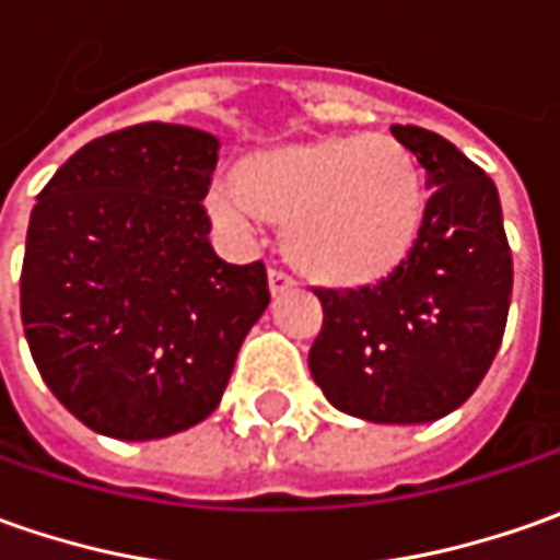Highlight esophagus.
<instances>
[{
    "mask_svg": "<svg viewBox=\"0 0 560 560\" xmlns=\"http://www.w3.org/2000/svg\"><path fill=\"white\" fill-rule=\"evenodd\" d=\"M292 287H295V280H292L290 273H283V270H270L268 273L270 295H283V292H290Z\"/></svg>",
    "mask_w": 560,
    "mask_h": 560,
    "instance_id": "34e87169",
    "label": "esophagus"
}]
</instances>
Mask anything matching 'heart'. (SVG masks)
<instances>
[{"mask_svg": "<svg viewBox=\"0 0 560 560\" xmlns=\"http://www.w3.org/2000/svg\"><path fill=\"white\" fill-rule=\"evenodd\" d=\"M214 214L283 224V252L334 290L396 273L423 230L427 196L415 155L393 137H324L265 149L233 171Z\"/></svg>", "mask_w": 560, "mask_h": 560, "instance_id": "b5f03b06", "label": "heart"}]
</instances>
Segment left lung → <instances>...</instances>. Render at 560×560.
Segmentation results:
<instances>
[{
    "instance_id": "obj_1",
    "label": "left lung",
    "mask_w": 560,
    "mask_h": 560,
    "mask_svg": "<svg viewBox=\"0 0 560 560\" xmlns=\"http://www.w3.org/2000/svg\"><path fill=\"white\" fill-rule=\"evenodd\" d=\"M396 137L427 171L423 230L408 261L361 290H314L324 327L308 352L327 401L371 423L455 411L502 346L514 265L499 189L452 142L411 124Z\"/></svg>"
}]
</instances>
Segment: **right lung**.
Segmentation results:
<instances>
[{"mask_svg": "<svg viewBox=\"0 0 560 560\" xmlns=\"http://www.w3.org/2000/svg\"><path fill=\"white\" fill-rule=\"evenodd\" d=\"M218 137L137 124L77 149L33 205L21 320L52 396L102 436L205 420L270 302L261 261L226 265L202 199Z\"/></svg>", "mask_w": 560, "mask_h": 560, "instance_id": "1", "label": "right lung"}]
</instances>
